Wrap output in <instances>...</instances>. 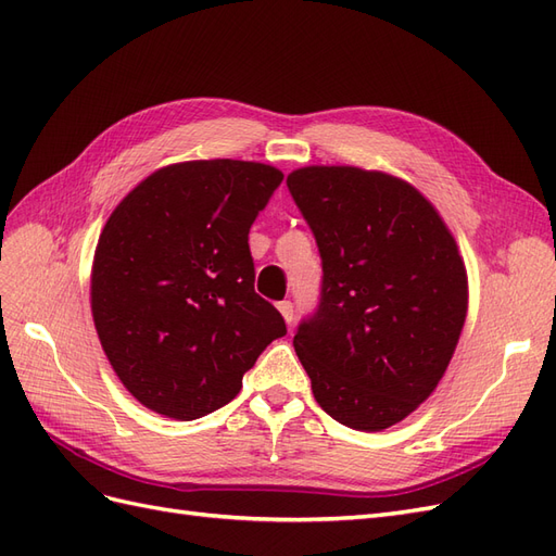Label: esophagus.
Returning <instances> with one entry per match:
<instances>
[{
	"label": "esophagus",
	"instance_id": "34e87169",
	"mask_svg": "<svg viewBox=\"0 0 556 556\" xmlns=\"http://www.w3.org/2000/svg\"><path fill=\"white\" fill-rule=\"evenodd\" d=\"M278 311H280V315L285 317V323L292 325V319H294V306H292V301H280Z\"/></svg>",
	"mask_w": 556,
	"mask_h": 556
}]
</instances>
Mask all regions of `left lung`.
<instances>
[{
    "mask_svg": "<svg viewBox=\"0 0 556 556\" xmlns=\"http://www.w3.org/2000/svg\"><path fill=\"white\" fill-rule=\"evenodd\" d=\"M288 188L323 257V292L294 350L327 415L382 431L427 401L459 343L468 278L457 241L410 182L301 166Z\"/></svg>",
    "mask_w": 556,
    "mask_h": 556,
    "instance_id": "left-lung-1",
    "label": "left lung"
}]
</instances>
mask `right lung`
<instances>
[{
	"instance_id": "add662e5",
	"label": "right lung",
	"mask_w": 556,
	"mask_h": 556,
	"mask_svg": "<svg viewBox=\"0 0 556 556\" xmlns=\"http://www.w3.org/2000/svg\"><path fill=\"white\" fill-rule=\"evenodd\" d=\"M280 180L262 162H178L111 213L92 262V317L115 376L146 408L182 422L223 408L288 333L255 292L248 245Z\"/></svg>"
}]
</instances>
